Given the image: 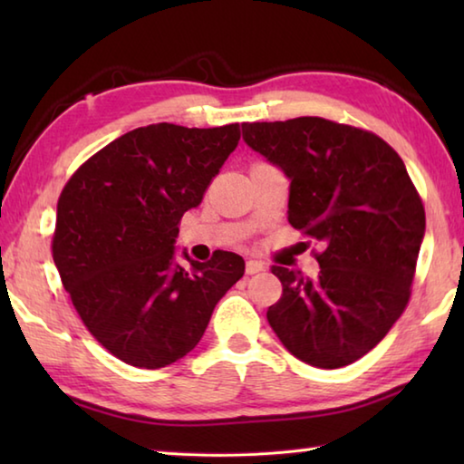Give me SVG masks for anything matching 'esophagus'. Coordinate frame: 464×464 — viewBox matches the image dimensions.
<instances>
[{"instance_id": "34e87169", "label": "esophagus", "mask_w": 464, "mask_h": 464, "mask_svg": "<svg viewBox=\"0 0 464 464\" xmlns=\"http://www.w3.org/2000/svg\"><path fill=\"white\" fill-rule=\"evenodd\" d=\"M262 270H264V264L262 262L247 260V264H246V272L247 274H257V272H262Z\"/></svg>"}]
</instances>
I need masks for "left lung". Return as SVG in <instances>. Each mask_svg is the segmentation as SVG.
<instances>
[{
    "label": "left lung",
    "instance_id": "obj_1",
    "mask_svg": "<svg viewBox=\"0 0 464 464\" xmlns=\"http://www.w3.org/2000/svg\"><path fill=\"white\" fill-rule=\"evenodd\" d=\"M243 140L290 179L288 223L324 243L317 278L282 266L266 313L290 354L342 368L368 354L411 296L426 210L395 149L319 116L243 122Z\"/></svg>",
    "mask_w": 464,
    "mask_h": 464
}]
</instances>
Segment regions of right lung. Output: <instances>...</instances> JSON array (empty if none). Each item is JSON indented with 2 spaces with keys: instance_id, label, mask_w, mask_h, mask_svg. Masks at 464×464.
<instances>
[{
  "instance_id": "obj_1",
  "label": "right lung",
  "mask_w": 464,
  "mask_h": 464,
  "mask_svg": "<svg viewBox=\"0 0 464 464\" xmlns=\"http://www.w3.org/2000/svg\"><path fill=\"white\" fill-rule=\"evenodd\" d=\"M239 124L160 122L127 132L69 178L57 204L53 260L83 325L122 362L163 368L196 348L215 304L246 272L215 251L176 264L186 210L239 143Z\"/></svg>"
}]
</instances>
